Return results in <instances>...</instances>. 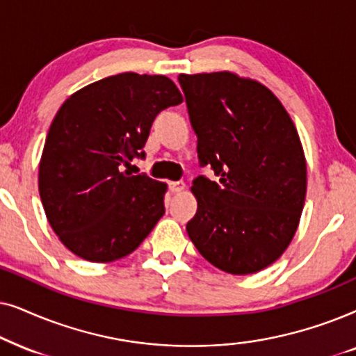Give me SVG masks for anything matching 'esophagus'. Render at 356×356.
<instances>
[{"label":"esophagus","mask_w":356,"mask_h":356,"mask_svg":"<svg viewBox=\"0 0 356 356\" xmlns=\"http://www.w3.org/2000/svg\"><path fill=\"white\" fill-rule=\"evenodd\" d=\"M184 188H186V184H184L182 181L169 182V191H170V192H182Z\"/></svg>","instance_id":"esophagus-1"}]
</instances>
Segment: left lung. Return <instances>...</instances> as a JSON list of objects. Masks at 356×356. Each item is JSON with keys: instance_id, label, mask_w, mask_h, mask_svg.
Here are the masks:
<instances>
[{"instance_id": "1", "label": "left lung", "mask_w": 356, "mask_h": 356, "mask_svg": "<svg viewBox=\"0 0 356 356\" xmlns=\"http://www.w3.org/2000/svg\"><path fill=\"white\" fill-rule=\"evenodd\" d=\"M202 168L187 233L211 265L233 275L268 267L290 245L306 198V159L282 102L229 71L179 74Z\"/></svg>"}]
</instances>
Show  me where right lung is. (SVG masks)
I'll return each instance as SVG.
<instances>
[{
    "label": "right lung",
    "instance_id": "obj_1",
    "mask_svg": "<svg viewBox=\"0 0 356 356\" xmlns=\"http://www.w3.org/2000/svg\"><path fill=\"white\" fill-rule=\"evenodd\" d=\"M182 102L161 74L122 73L79 89L51 122L39 165L47 220L71 252L113 262L134 252L164 215L165 184L123 170L156 115Z\"/></svg>",
    "mask_w": 356,
    "mask_h": 356
}]
</instances>
